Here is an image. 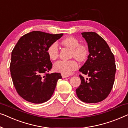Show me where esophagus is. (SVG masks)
<instances>
[{
    "mask_svg": "<svg viewBox=\"0 0 128 128\" xmlns=\"http://www.w3.org/2000/svg\"><path fill=\"white\" fill-rule=\"evenodd\" d=\"M62 78H67V77H68V75H66L65 74H62Z\"/></svg>",
    "mask_w": 128,
    "mask_h": 128,
    "instance_id": "esophagus-1",
    "label": "esophagus"
}]
</instances>
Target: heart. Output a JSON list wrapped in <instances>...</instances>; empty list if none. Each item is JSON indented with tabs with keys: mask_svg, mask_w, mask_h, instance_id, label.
Returning a JSON list of instances; mask_svg holds the SVG:
<instances>
[{
	"mask_svg": "<svg viewBox=\"0 0 128 128\" xmlns=\"http://www.w3.org/2000/svg\"><path fill=\"white\" fill-rule=\"evenodd\" d=\"M62 45L71 48V57H74L77 60L83 62L87 58L88 49L85 45L80 44V41L76 38L68 36L62 41ZM48 56L52 60H54L58 56V48L57 43L54 42L48 46L47 50ZM78 64L74 60H58L54 64L53 69L57 72L68 75L76 70Z\"/></svg>",
	"mask_w": 128,
	"mask_h": 128,
	"instance_id": "1",
	"label": "heart"
}]
</instances>
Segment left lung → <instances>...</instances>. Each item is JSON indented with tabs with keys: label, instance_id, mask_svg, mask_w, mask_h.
<instances>
[{
	"label": "left lung",
	"instance_id": "8db88e82",
	"mask_svg": "<svg viewBox=\"0 0 128 128\" xmlns=\"http://www.w3.org/2000/svg\"><path fill=\"white\" fill-rule=\"evenodd\" d=\"M88 43L89 54L80 71L90 77L84 80L80 75V86L76 89L78 98L83 102L96 103L107 98L115 80V58L105 40L96 32H82Z\"/></svg>",
	"mask_w": 128,
	"mask_h": 128
}]
</instances>
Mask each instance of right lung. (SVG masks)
Masks as SVG:
<instances>
[{
	"mask_svg": "<svg viewBox=\"0 0 128 128\" xmlns=\"http://www.w3.org/2000/svg\"><path fill=\"white\" fill-rule=\"evenodd\" d=\"M63 35L32 31L19 39L12 52L11 76L17 92L22 98L35 104L51 98L60 73L48 74L52 63L47 50Z\"/></svg>",
	"mask_w": 128,
	"mask_h": 128,
	"instance_id": "1",
	"label": "right lung"
}]
</instances>
